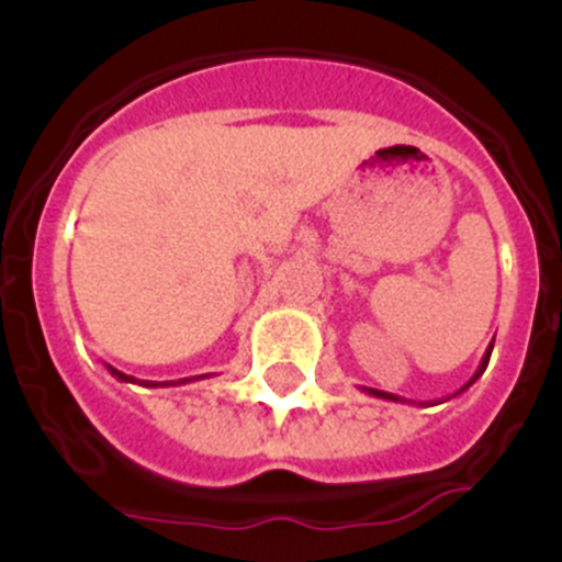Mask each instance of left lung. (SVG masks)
Instances as JSON below:
<instances>
[{"mask_svg":"<svg viewBox=\"0 0 562 562\" xmlns=\"http://www.w3.org/2000/svg\"><path fill=\"white\" fill-rule=\"evenodd\" d=\"M490 355H493V342H490V349H486V351H484V357H481V366H479V371H475V374L470 376V382H467V385H461V389L456 391L453 396H459L461 391H467V389H470V385H473V382L479 380L481 374H484L486 362H490ZM362 391H366V394H371V396H376V400H389V402H408V400H402V396H396V394H389V391H374V389H362ZM419 405H428V402H419ZM434 405H436V402H434Z\"/></svg>","mask_w":562,"mask_h":562,"instance_id":"1","label":"left lung"}]
</instances>
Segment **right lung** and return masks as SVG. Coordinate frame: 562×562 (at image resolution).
Segmentation results:
<instances>
[{
    "mask_svg": "<svg viewBox=\"0 0 562 562\" xmlns=\"http://www.w3.org/2000/svg\"><path fill=\"white\" fill-rule=\"evenodd\" d=\"M109 369V374L112 376H117V380L121 382H140V385H146V389H160V385H186V382H193V380H202V376H207V374H200V376H186V380H168V382H151V380H134V376H128V374H123V371H117V369H112V366H106Z\"/></svg>",
    "mask_w": 562,
    "mask_h": 562,
    "instance_id": "right-lung-1",
    "label": "right lung"
}]
</instances>
